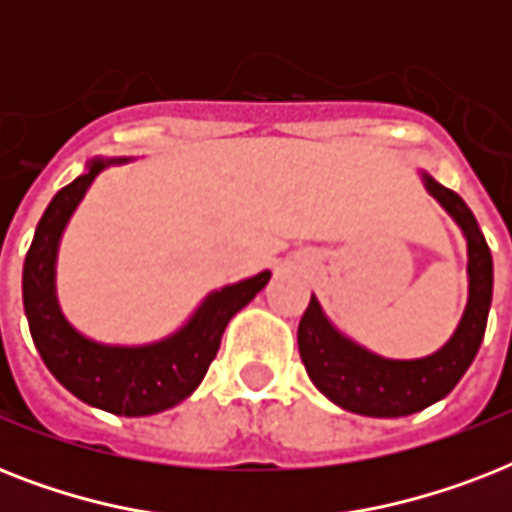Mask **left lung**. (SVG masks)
I'll return each instance as SVG.
<instances>
[{
    "instance_id": "left-lung-1",
    "label": "left lung",
    "mask_w": 512,
    "mask_h": 512,
    "mask_svg": "<svg viewBox=\"0 0 512 512\" xmlns=\"http://www.w3.org/2000/svg\"><path fill=\"white\" fill-rule=\"evenodd\" d=\"M422 180L430 196L457 220L468 239V305L452 340L433 356L414 361L374 356L329 324L316 297H311L297 327L300 358L313 385L329 401L364 417H406L449 396L473 364L486 332L494 284L489 244L478 231L468 204L457 193L425 172Z\"/></svg>"
}]
</instances>
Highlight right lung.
I'll return each instance as SVG.
<instances>
[{
	"label": "right lung",
	"mask_w": 512,
	"mask_h": 512,
	"mask_svg": "<svg viewBox=\"0 0 512 512\" xmlns=\"http://www.w3.org/2000/svg\"><path fill=\"white\" fill-rule=\"evenodd\" d=\"M122 162L127 159H95L90 170L52 196L23 263V308L39 356L63 388L103 412L146 417L180 404L199 388L228 321L268 284L271 273L263 271L212 292L191 321L167 340L124 348L79 335L63 319L55 297L58 244L95 175L106 170V164Z\"/></svg>",
	"instance_id": "obj_1"
}]
</instances>
